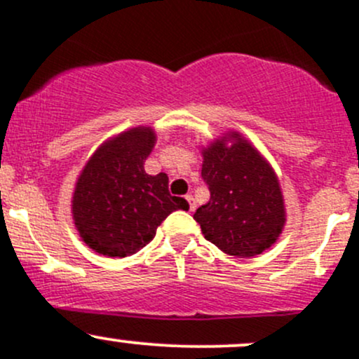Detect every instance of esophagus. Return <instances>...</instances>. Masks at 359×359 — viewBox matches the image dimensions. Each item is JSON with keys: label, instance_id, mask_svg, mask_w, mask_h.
Returning <instances> with one entry per match:
<instances>
[{"label": "esophagus", "instance_id": "34e87169", "mask_svg": "<svg viewBox=\"0 0 359 359\" xmlns=\"http://www.w3.org/2000/svg\"><path fill=\"white\" fill-rule=\"evenodd\" d=\"M186 199H187V203H189V210L194 211V210H196V201H194V198H192L191 194H187Z\"/></svg>", "mask_w": 359, "mask_h": 359}]
</instances>
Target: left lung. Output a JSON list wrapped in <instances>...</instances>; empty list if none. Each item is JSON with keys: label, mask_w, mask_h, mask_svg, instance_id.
Here are the masks:
<instances>
[{"label": "left lung", "mask_w": 359, "mask_h": 359, "mask_svg": "<svg viewBox=\"0 0 359 359\" xmlns=\"http://www.w3.org/2000/svg\"><path fill=\"white\" fill-rule=\"evenodd\" d=\"M201 177L210 201L194 220L203 236L237 258H251L269 249L285 225L280 184L269 161L239 132L203 148Z\"/></svg>", "instance_id": "8db88e82"}]
</instances>
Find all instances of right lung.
<instances>
[{
  "mask_svg": "<svg viewBox=\"0 0 359 359\" xmlns=\"http://www.w3.org/2000/svg\"><path fill=\"white\" fill-rule=\"evenodd\" d=\"M154 141L151 127L129 129L103 142L82 168L72 215L93 251L108 258L134 255L172 211L189 210L186 199L170 194L167 173L144 172Z\"/></svg>",
  "mask_w": 359,
  "mask_h": 359,
  "instance_id": "obj_1",
  "label": "right lung"
}]
</instances>
